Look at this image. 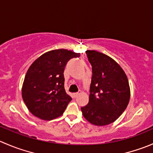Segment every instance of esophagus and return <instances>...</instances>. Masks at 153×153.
<instances>
[{
    "instance_id": "esophagus-1",
    "label": "esophagus",
    "mask_w": 153,
    "mask_h": 153,
    "mask_svg": "<svg viewBox=\"0 0 153 153\" xmlns=\"http://www.w3.org/2000/svg\"><path fill=\"white\" fill-rule=\"evenodd\" d=\"M81 93V90H79V91L78 92V93H74V96H75V97H77V96H78V95H80Z\"/></svg>"
}]
</instances>
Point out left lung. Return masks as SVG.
Returning a JSON list of instances; mask_svg holds the SVG:
<instances>
[{
	"label": "left lung",
	"mask_w": 153,
	"mask_h": 153,
	"mask_svg": "<svg viewBox=\"0 0 153 153\" xmlns=\"http://www.w3.org/2000/svg\"><path fill=\"white\" fill-rule=\"evenodd\" d=\"M92 66L89 102L81 107L83 116L95 126L116 120L127 108L130 88L126 75L119 64L106 54L86 51Z\"/></svg>",
	"instance_id": "obj_1"
}]
</instances>
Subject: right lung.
I'll list each match as a JSON object with an SVG mask.
<instances>
[{
    "mask_svg": "<svg viewBox=\"0 0 153 153\" xmlns=\"http://www.w3.org/2000/svg\"><path fill=\"white\" fill-rule=\"evenodd\" d=\"M79 53L66 49L48 51L37 58L27 72L22 86V98L28 110L36 117L51 120L61 116L72 98L64 88L65 67Z\"/></svg>",
    "mask_w": 153,
    "mask_h": 153,
    "instance_id": "obj_1",
    "label": "right lung"
}]
</instances>
